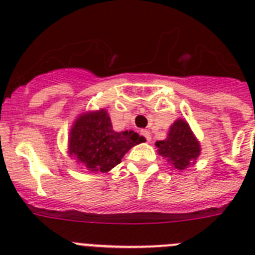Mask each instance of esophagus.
<instances>
[{
  "label": "esophagus",
  "instance_id": "34e87169",
  "mask_svg": "<svg viewBox=\"0 0 255 255\" xmlns=\"http://www.w3.org/2000/svg\"><path fill=\"white\" fill-rule=\"evenodd\" d=\"M140 135H143V136H144V138H145V140H147V141H149L150 139H152V138H150L149 130H141Z\"/></svg>",
  "mask_w": 255,
  "mask_h": 255
}]
</instances>
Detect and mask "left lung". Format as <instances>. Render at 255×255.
<instances>
[{
	"instance_id": "obj_1",
	"label": "left lung",
	"mask_w": 255,
	"mask_h": 255,
	"mask_svg": "<svg viewBox=\"0 0 255 255\" xmlns=\"http://www.w3.org/2000/svg\"><path fill=\"white\" fill-rule=\"evenodd\" d=\"M155 147L158 148V154L180 171L194 164L200 154L199 141L191 131L189 124L181 119L171 125L167 138L157 141Z\"/></svg>"
}]
</instances>
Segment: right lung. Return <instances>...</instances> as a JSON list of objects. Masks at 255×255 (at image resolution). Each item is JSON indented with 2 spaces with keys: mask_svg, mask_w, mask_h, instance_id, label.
Returning a JSON list of instances; mask_svg holds the SVG:
<instances>
[{
  "mask_svg": "<svg viewBox=\"0 0 255 255\" xmlns=\"http://www.w3.org/2000/svg\"><path fill=\"white\" fill-rule=\"evenodd\" d=\"M145 141L132 130L112 129L106 110L85 112L76 119L69 136V154L92 172H107L121 162L134 145Z\"/></svg>",
  "mask_w": 255,
  "mask_h": 255,
  "instance_id": "obj_1",
  "label": "right lung"
}]
</instances>
